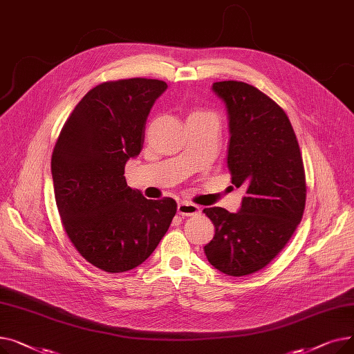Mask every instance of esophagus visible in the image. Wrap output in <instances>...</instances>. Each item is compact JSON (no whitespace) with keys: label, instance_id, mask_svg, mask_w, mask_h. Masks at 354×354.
Wrapping results in <instances>:
<instances>
[{"label":"esophagus","instance_id":"1","mask_svg":"<svg viewBox=\"0 0 354 354\" xmlns=\"http://www.w3.org/2000/svg\"><path fill=\"white\" fill-rule=\"evenodd\" d=\"M201 212V208L192 202H187L183 201L180 203H178V214L182 216H195Z\"/></svg>","mask_w":354,"mask_h":354}]
</instances>
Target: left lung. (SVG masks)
<instances>
[{
  "mask_svg": "<svg viewBox=\"0 0 354 354\" xmlns=\"http://www.w3.org/2000/svg\"><path fill=\"white\" fill-rule=\"evenodd\" d=\"M212 88L228 109V169L245 196L236 214L203 209L215 225L203 250L216 270L243 277L267 267L288 244L306 208V172L290 119L271 97L244 82Z\"/></svg>",
  "mask_w": 354,
  "mask_h": 354,
  "instance_id": "8db88e82",
  "label": "left lung"
}]
</instances>
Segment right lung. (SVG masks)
Instances as JSON below:
<instances>
[{
  "label": "right lung",
  "instance_id": "add662e5",
  "mask_svg": "<svg viewBox=\"0 0 354 354\" xmlns=\"http://www.w3.org/2000/svg\"><path fill=\"white\" fill-rule=\"evenodd\" d=\"M167 84L123 79L93 87L62 127L51 155L62 225L87 263L106 272L140 266L176 214L172 198L146 199L127 187L124 165L140 153L145 126Z\"/></svg>",
  "mask_w": 354,
  "mask_h": 354
}]
</instances>
